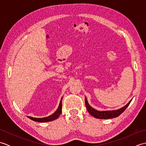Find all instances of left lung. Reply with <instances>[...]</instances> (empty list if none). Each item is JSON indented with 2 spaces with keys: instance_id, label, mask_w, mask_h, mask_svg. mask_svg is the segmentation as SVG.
Masks as SVG:
<instances>
[{
  "instance_id": "1",
  "label": "left lung",
  "mask_w": 146,
  "mask_h": 146,
  "mask_svg": "<svg viewBox=\"0 0 146 146\" xmlns=\"http://www.w3.org/2000/svg\"><path fill=\"white\" fill-rule=\"evenodd\" d=\"M132 100H130L129 103L126 105H125L124 107L120 108L118 110H113L99 111L97 110H95V108H92L90 105H89L86 97L85 98V106L86 107V109H87L89 113L91 114L93 117H94L95 118H97V119H113V118H115V117H117L118 116H119L127 108L130 103L131 102Z\"/></svg>"
}]
</instances>
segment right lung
I'll list each match as a JSON object with an SVG mask.
<instances>
[{
    "mask_svg": "<svg viewBox=\"0 0 146 146\" xmlns=\"http://www.w3.org/2000/svg\"><path fill=\"white\" fill-rule=\"evenodd\" d=\"M62 99H63V97H62L61 99L60 105H59L57 110H56L55 112H54L52 115H51L46 117H43V118H35L30 116H27V117H28L29 119H31L32 120H34L35 121V122H50V121L56 119L57 118H58V117L60 116L61 113L62 112Z\"/></svg>",
    "mask_w": 146,
    "mask_h": 146,
    "instance_id": "add662e5",
    "label": "right lung"
}]
</instances>
